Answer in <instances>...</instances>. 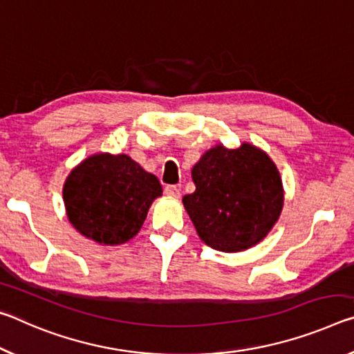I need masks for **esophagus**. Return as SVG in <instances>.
Instances as JSON below:
<instances>
[{
    "label": "esophagus",
    "instance_id": "34e87169",
    "mask_svg": "<svg viewBox=\"0 0 354 354\" xmlns=\"http://www.w3.org/2000/svg\"><path fill=\"white\" fill-rule=\"evenodd\" d=\"M165 193L166 196H171V198H178V196H180V189H178L176 185H167L165 188Z\"/></svg>",
    "mask_w": 354,
    "mask_h": 354
}]
</instances>
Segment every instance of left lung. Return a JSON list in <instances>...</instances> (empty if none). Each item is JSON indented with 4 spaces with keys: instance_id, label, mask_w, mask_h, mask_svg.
<instances>
[{
    "instance_id": "obj_1",
    "label": "left lung",
    "mask_w": 354,
    "mask_h": 354,
    "mask_svg": "<svg viewBox=\"0 0 354 354\" xmlns=\"http://www.w3.org/2000/svg\"><path fill=\"white\" fill-rule=\"evenodd\" d=\"M191 176L196 191L183 196V205L201 240L216 251L239 252L257 245L281 215L279 171L252 144L207 150Z\"/></svg>"
}]
</instances>
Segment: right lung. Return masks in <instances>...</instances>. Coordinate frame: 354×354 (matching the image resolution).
<instances>
[{
	"label": "right lung",
	"mask_w": 354,
	"mask_h": 354,
	"mask_svg": "<svg viewBox=\"0 0 354 354\" xmlns=\"http://www.w3.org/2000/svg\"><path fill=\"white\" fill-rule=\"evenodd\" d=\"M161 193L158 178L129 155L97 153L73 167L62 198L68 221L81 235L114 246L138 234Z\"/></svg>",
	"instance_id": "add662e5"
}]
</instances>
